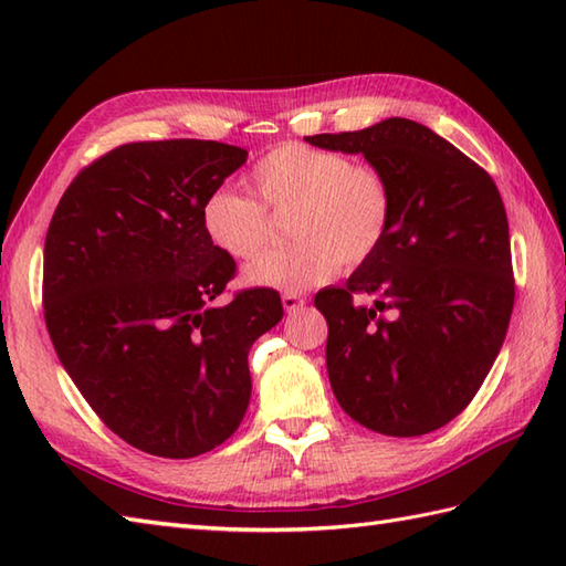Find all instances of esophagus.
<instances>
[{
  "label": "esophagus",
  "instance_id": "obj_1",
  "mask_svg": "<svg viewBox=\"0 0 566 566\" xmlns=\"http://www.w3.org/2000/svg\"><path fill=\"white\" fill-rule=\"evenodd\" d=\"M282 306L286 314H296V311H302L306 306V296H298V294H284L282 296Z\"/></svg>",
  "mask_w": 566,
  "mask_h": 566
}]
</instances>
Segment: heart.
<instances>
[{
  "instance_id": "1",
  "label": "heart",
  "mask_w": 566,
  "mask_h": 566,
  "mask_svg": "<svg viewBox=\"0 0 566 566\" xmlns=\"http://www.w3.org/2000/svg\"><path fill=\"white\" fill-rule=\"evenodd\" d=\"M248 185L258 202L219 187L201 203L209 243L233 260L258 258L270 240V216L286 213L292 240L245 268L243 280L286 294L306 292L345 270H357L387 243L394 223V187L371 163L306 143H282L252 165Z\"/></svg>"
}]
</instances>
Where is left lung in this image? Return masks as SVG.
Returning <instances> with one entry per match:
<instances>
[{"label":"left lung","mask_w":566,"mask_h":566,"mask_svg":"<svg viewBox=\"0 0 566 566\" xmlns=\"http://www.w3.org/2000/svg\"><path fill=\"white\" fill-rule=\"evenodd\" d=\"M306 140L363 153L394 187L387 243L345 286L314 298L328 321L335 399L369 430L426 436L464 411L506 338L515 280L499 189L411 118ZM357 293L375 295L376 306L357 307Z\"/></svg>","instance_id":"obj_1"}]
</instances>
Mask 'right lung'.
<instances>
[{"mask_svg":"<svg viewBox=\"0 0 566 566\" xmlns=\"http://www.w3.org/2000/svg\"><path fill=\"white\" fill-rule=\"evenodd\" d=\"M248 160L216 140H143L80 170L48 226L43 316L60 363L104 426L187 460L235 432L248 353L282 321L268 286L211 306L235 260L201 228V203Z\"/></svg>","mask_w":566,"mask_h":566,"instance_id":"right-lung-1","label":"right lung"}]
</instances>
